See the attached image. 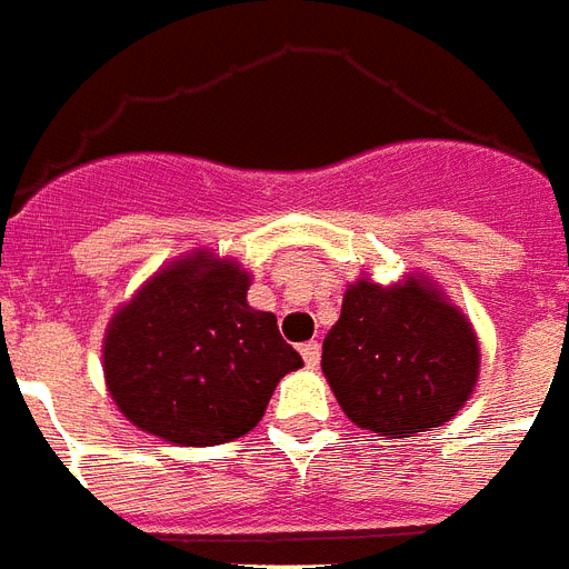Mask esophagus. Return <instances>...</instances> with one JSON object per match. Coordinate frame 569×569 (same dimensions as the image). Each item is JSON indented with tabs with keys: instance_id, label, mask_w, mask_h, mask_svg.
<instances>
[{
	"instance_id": "esophagus-1",
	"label": "esophagus",
	"mask_w": 569,
	"mask_h": 569,
	"mask_svg": "<svg viewBox=\"0 0 569 569\" xmlns=\"http://www.w3.org/2000/svg\"><path fill=\"white\" fill-rule=\"evenodd\" d=\"M300 357H303V362L312 368V365H318V359H321V345H318V341H303V345H300Z\"/></svg>"
}]
</instances>
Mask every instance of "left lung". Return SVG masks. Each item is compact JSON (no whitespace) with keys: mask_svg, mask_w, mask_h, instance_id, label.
<instances>
[{"mask_svg":"<svg viewBox=\"0 0 569 569\" xmlns=\"http://www.w3.org/2000/svg\"><path fill=\"white\" fill-rule=\"evenodd\" d=\"M321 368L357 427L406 438L441 427L465 406L477 386L479 348L468 318L436 289L359 280L327 332Z\"/></svg>","mask_w":569,"mask_h":569,"instance_id":"obj_1","label":"left lung"}]
</instances>
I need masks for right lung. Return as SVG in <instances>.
I'll return each instance as SVG.
<instances>
[{
    "instance_id": "add662e5",
    "label": "right lung",
    "mask_w": 569,
    "mask_h": 569,
    "mask_svg": "<svg viewBox=\"0 0 569 569\" xmlns=\"http://www.w3.org/2000/svg\"><path fill=\"white\" fill-rule=\"evenodd\" d=\"M248 274L198 251L142 286L104 339L108 389L133 427L212 447L260 423L280 377L303 359L271 312L248 307Z\"/></svg>"
}]
</instances>
